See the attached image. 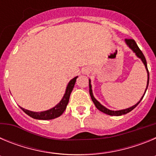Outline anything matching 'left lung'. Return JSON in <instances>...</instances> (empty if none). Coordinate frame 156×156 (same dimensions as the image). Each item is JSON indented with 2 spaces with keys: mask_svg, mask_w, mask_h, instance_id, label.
<instances>
[{
  "mask_svg": "<svg viewBox=\"0 0 156 156\" xmlns=\"http://www.w3.org/2000/svg\"><path fill=\"white\" fill-rule=\"evenodd\" d=\"M125 43H126V44L127 45L128 47H129V48H130V49L133 51V53H135L136 56H137V58H139L141 60V62H143V64L144 65V67H145L146 70H147V73H148L147 87H146L145 91H144V94H143V96L141 97V98L140 99V101H139L137 104H135L134 105L131 106V107H129V108H126V109H121V110H117V111H113V110H110V109H108L107 108H105L104 105H102L101 104V103L99 102L97 99L94 97L93 91H92V86H91V83H91V81H90V80L89 79V88H90L89 92H90V98H91L92 101H93L94 104L95 105V106H96V108H97L98 109L100 110V111L102 112H104V113L107 114V115H115V116H119V115H125V114L128 113V112H129L130 111H132V110H133L134 108H136L137 105H138L139 103L140 102V101L142 100V98H144V94H145L146 90H147V89H148V83H149V73H148V66H147V62H146L145 57H144V55H143L142 51L140 50V48H138V46H137V43L135 42L134 40H133V39H126V40H125Z\"/></svg>",
  "mask_w": 156,
  "mask_h": 156,
  "instance_id": "obj_1",
  "label": "left lung"
}]
</instances>
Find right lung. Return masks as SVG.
<instances>
[{
	"label": "right lung",
	"mask_w": 156,
	"mask_h": 156,
	"mask_svg": "<svg viewBox=\"0 0 156 156\" xmlns=\"http://www.w3.org/2000/svg\"><path fill=\"white\" fill-rule=\"evenodd\" d=\"M78 76L74 77L73 79H72L69 82L68 85L66 87V92H65L64 95H63L62 98L60 101V102L58 103L55 107L50 108V109L46 110V111L43 112H33L30 111V110L25 109V108H21V109L25 113L30 115V117L34 118L36 119H41V120H48V119H55L57 117L60 116L66 110V106L68 105L69 101L70 94L73 90L75 85V83L76 81V79Z\"/></svg>",
	"instance_id": "1"
}]
</instances>
